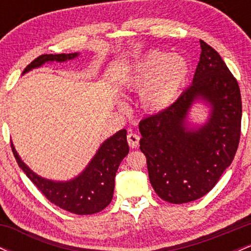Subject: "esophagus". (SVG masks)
Segmentation results:
<instances>
[{
	"instance_id": "1",
	"label": "esophagus",
	"mask_w": 251,
	"mask_h": 251,
	"mask_svg": "<svg viewBox=\"0 0 251 251\" xmlns=\"http://www.w3.org/2000/svg\"><path fill=\"white\" fill-rule=\"evenodd\" d=\"M139 135L137 133H132L131 132V133L127 134V143L132 149L138 148V145H139Z\"/></svg>"
}]
</instances>
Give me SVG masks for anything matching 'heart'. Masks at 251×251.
<instances>
[{"label": "heart", "instance_id": "b5f03b06", "mask_svg": "<svg viewBox=\"0 0 251 251\" xmlns=\"http://www.w3.org/2000/svg\"><path fill=\"white\" fill-rule=\"evenodd\" d=\"M190 71L185 57L151 51L135 63L126 83L131 88H143V107L158 113L175 102L188 81Z\"/></svg>", "mask_w": 251, "mask_h": 251}]
</instances>
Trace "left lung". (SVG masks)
<instances>
[{
	"instance_id": "obj_1",
	"label": "left lung",
	"mask_w": 251,
	"mask_h": 251,
	"mask_svg": "<svg viewBox=\"0 0 251 251\" xmlns=\"http://www.w3.org/2000/svg\"><path fill=\"white\" fill-rule=\"evenodd\" d=\"M201 48L192 85L170 107L139 124L150 183L162 200L174 204L208 194L230 166L240 143L237 80L211 46L201 40ZM196 100L208 103L210 116L194 129L186 125V117Z\"/></svg>"
}]
</instances>
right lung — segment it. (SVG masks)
Returning <instances> with one entry per match:
<instances>
[{
	"instance_id": "right-lung-1",
	"label": "right lung",
	"mask_w": 251,
	"mask_h": 251,
	"mask_svg": "<svg viewBox=\"0 0 251 251\" xmlns=\"http://www.w3.org/2000/svg\"><path fill=\"white\" fill-rule=\"evenodd\" d=\"M76 56L79 53L43 54L31 61L22 74L41 67L46 62H65ZM126 133L123 128L106 139L81 174L67 181L40 177L22 162L13 143L11 150L20 168L48 201L72 214L92 215L105 209L113 198L117 170L129 150Z\"/></svg>"
}]
</instances>
